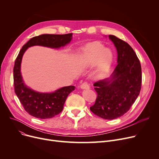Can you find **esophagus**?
Masks as SVG:
<instances>
[{
    "label": "esophagus",
    "mask_w": 159,
    "mask_h": 159,
    "mask_svg": "<svg viewBox=\"0 0 159 159\" xmlns=\"http://www.w3.org/2000/svg\"><path fill=\"white\" fill-rule=\"evenodd\" d=\"M80 88L81 89H89V86L87 82H83L82 84H81V85H80Z\"/></svg>",
    "instance_id": "obj_1"
}]
</instances>
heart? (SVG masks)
I'll return each mask as SVG.
<instances>
[{"instance_id":"heart-1","label":"heart","mask_w":159,"mask_h":159,"mask_svg":"<svg viewBox=\"0 0 159 159\" xmlns=\"http://www.w3.org/2000/svg\"><path fill=\"white\" fill-rule=\"evenodd\" d=\"M111 59L112 55L109 49L98 42H93L82 49L79 62L84 68L98 64V70L104 71L110 66Z\"/></svg>"}]
</instances>
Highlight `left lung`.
Here are the masks:
<instances>
[{
    "mask_svg": "<svg viewBox=\"0 0 159 159\" xmlns=\"http://www.w3.org/2000/svg\"><path fill=\"white\" fill-rule=\"evenodd\" d=\"M117 50V65L110 78L94 83L97 93L90 110L101 118L112 120L124 115L138 97L142 84L140 61L126 42L110 35Z\"/></svg>",
    "mask_w": 159,
    "mask_h": 159,
    "instance_id": "left-lung-1",
    "label": "left lung"
}]
</instances>
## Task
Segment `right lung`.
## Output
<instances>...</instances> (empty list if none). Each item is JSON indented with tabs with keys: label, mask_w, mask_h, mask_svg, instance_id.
<instances>
[{
	"label": "right lung",
	"mask_w": 159,
	"mask_h": 159,
	"mask_svg": "<svg viewBox=\"0 0 159 159\" xmlns=\"http://www.w3.org/2000/svg\"><path fill=\"white\" fill-rule=\"evenodd\" d=\"M72 33L64 35L43 34L31 38L20 50L13 67V84L15 94L25 111L34 117L42 119L52 118L59 114L69 94L75 87L61 88L53 93H40L24 84L20 73L22 58L26 50L33 46L59 48L70 43Z\"/></svg>",
	"instance_id": "add662e5"
}]
</instances>
